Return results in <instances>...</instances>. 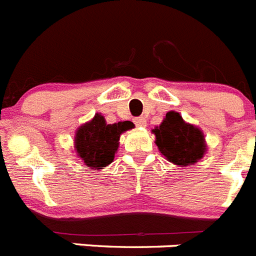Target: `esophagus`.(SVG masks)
I'll list each match as a JSON object with an SVG mask.
<instances>
[{"label": "esophagus", "instance_id": "1", "mask_svg": "<svg viewBox=\"0 0 256 256\" xmlns=\"http://www.w3.org/2000/svg\"><path fill=\"white\" fill-rule=\"evenodd\" d=\"M134 122H135V125L138 128H144V126H146V120L144 117H136V118L134 120Z\"/></svg>", "mask_w": 256, "mask_h": 256}]
</instances>
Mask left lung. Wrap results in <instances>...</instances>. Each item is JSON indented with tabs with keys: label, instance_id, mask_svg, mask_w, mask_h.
<instances>
[{
	"label": "left lung",
	"instance_id": "8db88e82",
	"mask_svg": "<svg viewBox=\"0 0 256 256\" xmlns=\"http://www.w3.org/2000/svg\"><path fill=\"white\" fill-rule=\"evenodd\" d=\"M156 144L166 160L177 166H191L206 153V142L202 131L186 124L177 112L171 111L160 128L153 130Z\"/></svg>",
	"mask_w": 256,
	"mask_h": 256
}]
</instances>
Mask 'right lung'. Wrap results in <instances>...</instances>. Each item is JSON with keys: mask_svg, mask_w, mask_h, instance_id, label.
I'll list each match as a JSON object with an SVG mask.
<instances>
[{"mask_svg": "<svg viewBox=\"0 0 256 256\" xmlns=\"http://www.w3.org/2000/svg\"><path fill=\"white\" fill-rule=\"evenodd\" d=\"M128 128H132L130 121L108 125L104 117L96 114L90 122L80 126L76 131L75 148L78 154L86 167H106L114 160L120 135Z\"/></svg>", "mask_w": 256, "mask_h": 256, "instance_id": "add662e5", "label": "right lung"}]
</instances>
